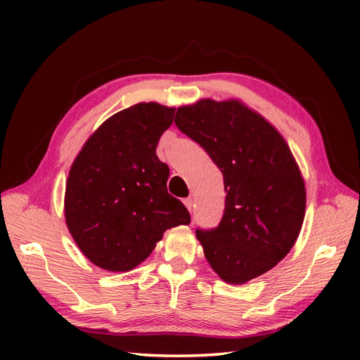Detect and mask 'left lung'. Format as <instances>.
Returning <instances> with one entry per match:
<instances>
[{
	"instance_id": "1",
	"label": "left lung",
	"mask_w": 360,
	"mask_h": 360,
	"mask_svg": "<svg viewBox=\"0 0 360 360\" xmlns=\"http://www.w3.org/2000/svg\"><path fill=\"white\" fill-rule=\"evenodd\" d=\"M173 116V108L156 102L133 105L105 120L74 160L66 226L83 255L102 269H134L167 229L190 224L186 205L167 190L168 165L156 156Z\"/></svg>"
}]
</instances>
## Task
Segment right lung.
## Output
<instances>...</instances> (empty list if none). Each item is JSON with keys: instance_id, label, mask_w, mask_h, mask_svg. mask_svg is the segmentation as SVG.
I'll return each instance as SVG.
<instances>
[{"instance_id": "1", "label": "right lung", "mask_w": 360, "mask_h": 360, "mask_svg": "<svg viewBox=\"0 0 360 360\" xmlns=\"http://www.w3.org/2000/svg\"><path fill=\"white\" fill-rule=\"evenodd\" d=\"M174 124L201 145L224 179L218 227L196 231L212 269L236 285L272 269L294 246L307 207L302 173L285 139L233 101L182 106Z\"/></svg>"}]
</instances>
